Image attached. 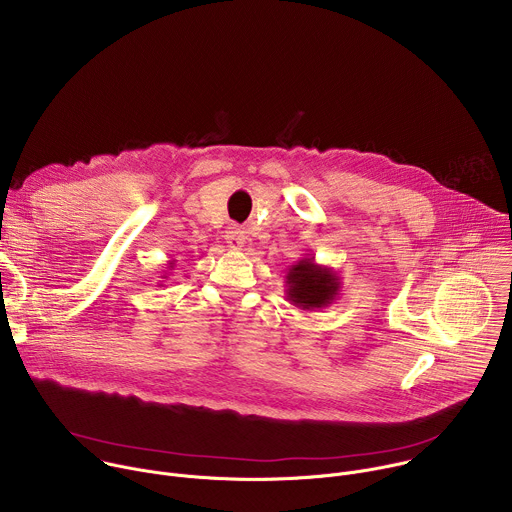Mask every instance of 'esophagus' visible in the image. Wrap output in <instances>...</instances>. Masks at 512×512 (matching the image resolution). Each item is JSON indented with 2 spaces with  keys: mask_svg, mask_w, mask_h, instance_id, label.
Wrapping results in <instances>:
<instances>
[{
  "mask_svg": "<svg viewBox=\"0 0 512 512\" xmlns=\"http://www.w3.org/2000/svg\"><path fill=\"white\" fill-rule=\"evenodd\" d=\"M225 239L231 249H243V245H245V233L239 227H229Z\"/></svg>",
  "mask_w": 512,
  "mask_h": 512,
  "instance_id": "1",
  "label": "esophagus"
}]
</instances>
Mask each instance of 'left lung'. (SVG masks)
<instances>
[{
    "mask_svg": "<svg viewBox=\"0 0 512 512\" xmlns=\"http://www.w3.org/2000/svg\"><path fill=\"white\" fill-rule=\"evenodd\" d=\"M285 287L289 304L314 312L338 300L342 279L332 267L318 265L314 257H304L287 269Z\"/></svg>",
    "mask_w": 512,
    "mask_h": 512,
    "instance_id": "left-lung-1",
    "label": "left lung"
}]
</instances>
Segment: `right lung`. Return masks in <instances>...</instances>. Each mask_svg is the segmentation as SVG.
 Segmentation results:
<instances>
[{
  "instance_id": "1",
  "label": "right lung",
  "mask_w": 512,
  "mask_h": 512,
  "mask_svg": "<svg viewBox=\"0 0 512 512\" xmlns=\"http://www.w3.org/2000/svg\"><path fill=\"white\" fill-rule=\"evenodd\" d=\"M170 267H174V261H170Z\"/></svg>"
}]
</instances>
